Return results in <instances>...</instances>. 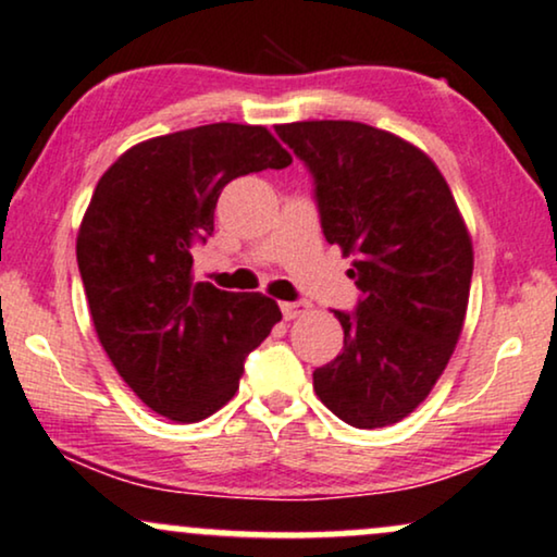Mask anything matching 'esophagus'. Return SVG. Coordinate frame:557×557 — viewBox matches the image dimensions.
Returning a JSON list of instances; mask_svg holds the SVG:
<instances>
[{
    "label": "esophagus",
    "instance_id": "34e87169",
    "mask_svg": "<svg viewBox=\"0 0 557 557\" xmlns=\"http://www.w3.org/2000/svg\"><path fill=\"white\" fill-rule=\"evenodd\" d=\"M305 301H284V305H281V312H284L286 320H294L305 312Z\"/></svg>",
    "mask_w": 557,
    "mask_h": 557
}]
</instances>
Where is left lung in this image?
<instances>
[{
	"mask_svg": "<svg viewBox=\"0 0 557 557\" xmlns=\"http://www.w3.org/2000/svg\"><path fill=\"white\" fill-rule=\"evenodd\" d=\"M314 183L322 235L356 256L354 312L333 310L343 351L314 369L341 421L382 429L413 413L455 351L472 243L444 175L413 144L356 121L276 126Z\"/></svg>",
	"mask_w": 557,
	"mask_h": 557,
	"instance_id": "left-lung-1",
	"label": "left lung"
}]
</instances>
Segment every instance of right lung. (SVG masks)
<instances>
[{"instance_id": "1", "label": "right lung", "mask_w": 557, "mask_h": 557, "mask_svg": "<svg viewBox=\"0 0 557 557\" xmlns=\"http://www.w3.org/2000/svg\"><path fill=\"white\" fill-rule=\"evenodd\" d=\"M289 164L268 128L209 123L136 144L100 177L77 235L79 276L108 359L154 413H216L281 320L273 299L222 292L190 268L224 185Z\"/></svg>"}]
</instances>
